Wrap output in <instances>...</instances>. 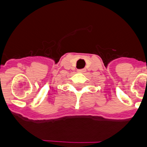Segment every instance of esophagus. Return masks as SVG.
<instances>
[{"label":"esophagus","mask_w":147,"mask_h":147,"mask_svg":"<svg viewBox=\"0 0 147 147\" xmlns=\"http://www.w3.org/2000/svg\"><path fill=\"white\" fill-rule=\"evenodd\" d=\"M85 71H86V70H85V69H81V70H78V72H80V73H83V72H85Z\"/></svg>","instance_id":"34e87169"}]
</instances>
